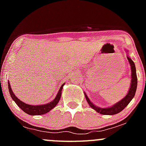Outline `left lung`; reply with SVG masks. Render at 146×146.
I'll use <instances>...</instances> for the list:
<instances>
[{"mask_svg": "<svg viewBox=\"0 0 146 146\" xmlns=\"http://www.w3.org/2000/svg\"><path fill=\"white\" fill-rule=\"evenodd\" d=\"M127 58L129 60V64L131 65V84L130 88H129V90L128 92L127 95L121 100L116 103L112 107H107V108H101V107H98L97 106H95V104H92V102L90 100L88 97L86 95V94L84 92L85 97L86 98V100L88 102V104H89V105L93 110H95V111L100 113V114H104V115H114V114H118V113L121 111L129 104V102L132 100V99L134 97L136 91L137 82H138V80H137L136 66H135L134 62L132 61L130 57L127 56Z\"/></svg>", "mask_w": 146, "mask_h": 146, "instance_id": "1", "label": "left lung"}]
</instances>
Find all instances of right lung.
Listing matches in <instances>:
<instances>
[{
	"label": "right lung",
	"instance_id": "right-lung-1",
	"mask_svg": "<svg viewBox=\"0 0 146 146\" xmlns=\"http://www.w3.org/2000/svg\"><path fill=\"white\" fill-rule=\"evenodd\" d=\"M64 85V84H63L61 86V88H60L59 90H58V94L56 95V98H54V100L50 102L48 104H41V105H31V104H26V103L20 101V100L14 95V93H13L9 82H8V89H9V92L10 95H11L12 99L15 101V102L17 104V105L23 111L27 113V114H29V115H42V114H44L48 112L50 110H52V109L54 108V107H55L56 105L58 104L60 99H61V92H62V89Z\"/></svg>",
	"mask_w": 146,
	"mask_h": 146
}]
</instances>
